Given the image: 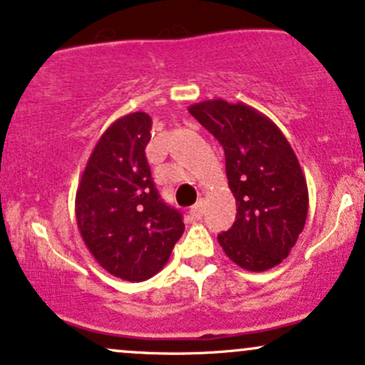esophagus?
<instances>
[{"instance_id":"obj_1","label":"esophagus","mask_w":365,"mask_h":365,"mask_svg":"<svg viewBox=\"0 0 365 365\" xmlns=\"http://www.w3.org/2000/svg\"><path fill=\"white\" fill-rule=\"evenodd\" d=\"M202 213H205V202L202 201L195 202L192 208H190V215H192L194 218H197V220L202 217Z\"/></svg>"}]
</instances>
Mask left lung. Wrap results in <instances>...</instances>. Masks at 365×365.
<instances>
[{
    "instance_id": "obj_1",
    "label": "left lung",
    "mask_w": 365,
    "mask_h": 365,
    "mask_svg": "<svg viewBox=\"0 0 365 365\" xmlns=\"http://www.w3.org/2000/svg\"><path fill=\"white\" fill-rule=\"evenodd\" d=\"M225 153L236 220L218 234L225 255L247 271L289 257L308 217V185L297 157L273 120L243 103L210 99L189 106Z\"/></svg>"
}]
</instances>
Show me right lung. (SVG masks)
Here are the masks:
<instances>
[{
    "instance_id": "obj_1",
    "label": "right lung",
    "mask_w": 365,
    "mask_h": 365,
    "mask_svg": "<svg viewBox=\"0 0 365 365\" xmlns=\"http://www.w3.org/2000/svg\"><path fill=\"white\" fill-rule=\"evenodd\" d=\"M152 118L115 120L92 150L75 199L76 224L99 266L128 282H145L170 260L183 234L182 213L163 202L145 148Z\"/></svg>"
}]
</instances>
